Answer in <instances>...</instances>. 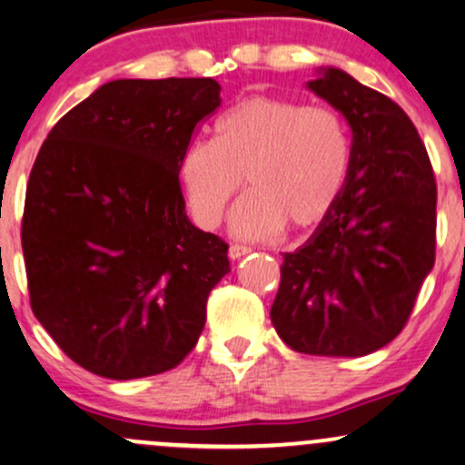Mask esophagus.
<instances>
[{
	"instance_id": "34e87169",
	"label": "esophagus",
	"mask_w": 465,
	"mask_h": 465,
	"mask_svg": "<svg viewBox=\"0 0 465 465\" xmlns=\"http://www.w3.org/2000/svg\"><path fill=\"white\" fill-rule=\"evenodd\" d=\"M248 252H250L248 245H231V248H228V259L237 261V259H242V256H245Z\"/></svg>"
}]
</instances>
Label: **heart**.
Here are the masks:
<instances>
[{"label": "heart", "mask_w": 465, "mask_h": 465, "mask_svg": "<svg viewBox=\"0 0 465 465\" xmlns=\"http://www.w3.org/2000/svg\"><path fill=\"white\" fill-rule=\"evenodd\" d=\"M351 172L346 125L329 108L254 95L215 122V139L191 141L178 161V183L202 228H215L245 178L252 193L232 213L242 239L309 231L340 202Z\"/></svg>", "instance_id": "b5f03b06"}]
</instances>
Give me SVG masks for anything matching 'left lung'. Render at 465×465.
<instances>
[{"instance_id": "left-lung-1", "label": "left lung", "mask_w": 465, "mask_h": 465, "mask_svg": "<svg viewBox=\"0 0 465 465\" xmlns=\"http://www.w3.org/2000/svg\"><path fill=\"white\" fill-rule=\"evenodd\" d=\"M307 89L351 125V172L309 242L282 254L270 318L296 352L363 357L402 331L433 270V167L416 125L383 93L337 67H320Z\"/></svg>"}]
</instances>
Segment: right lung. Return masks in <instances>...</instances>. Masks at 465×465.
I'll return each instance as SVG.
<instances>
[{
  "label": "right lung",
  "instance_id": "obj_1",
  "mask_svg": "<svg viewBox=\"0 0 465 465\" xmlns=\"http://www.w3.org/2000/svg\"><path fill=\"white\" fill-rule=\"evenodd\" d=\"M220 91L213 78L106 82L41 145L21 226L32 311L93 374L176 368L231 272L228 245L191 223L178 183Z\"/></svg>",
  "mask_w": 465,
  "mask_h": 465
}]
</instances>
